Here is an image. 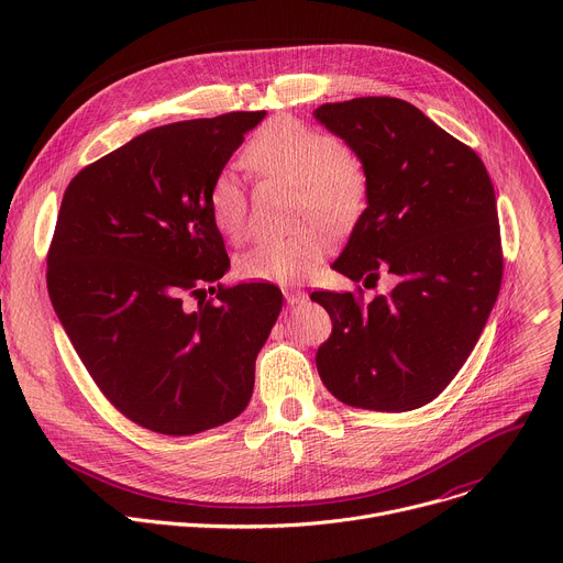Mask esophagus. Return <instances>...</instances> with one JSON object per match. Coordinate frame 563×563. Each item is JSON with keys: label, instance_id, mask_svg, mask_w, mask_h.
<instances>
[{"label": "esophagus", "instance_id": "34e87169", "mask_svg": "<svg viewBox=\"0 0 563 563\" xmlns=\"http://www.w3.org/2000/svg\"><path fill=\"white\" fill-rule=\"evenodd\" d=\"M285 300H287V305L296 307V305H302V302L307 300V294H305L302 289H296V287H287V289H285Z\"/></svg>", "mask_w": 563, "mask_h": 563}]
</instances>
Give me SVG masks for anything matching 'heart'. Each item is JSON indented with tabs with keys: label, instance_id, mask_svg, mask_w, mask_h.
<instances>
[{
	"label": "heart",
	"instance_id": "heart-1",
	"mask_svg": "<svg viewBox=\"0 0 563 563\" xmlns=\"http://www.w3.org/2000/svg\"><path fill=\"white\" fill-rule=\"evenodd\" d=\"M247 163L265 174L298 185V213L320 216L345 227L365 209L369 178L363 159L332 133L280 115L263 124L245 151ZM209 216L227 238H238L247 222V194L231 172H220L207 194ZM332 238L323 224H307L285 235H265L235 258L245 280L296 283L328 254Z\"/></svg>",
	"mask_w": 563,
	"mask_h": 563
}]
</instances>
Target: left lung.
Masks as SVG:
<instances>
[{"label":"left lung","mask_w":563,"mask_h":563,"mask_svg":"<svg viewBox=\"0 0 563 563\" xmlns=\"http://www.w3.org/2000/svg\"><path fill=\"white\" fill-rule=\"evenodd\" d=\"M316 120L343 137L369 178L367 209L334 269L374 289L313 291L332 316L316 367L345 406L408 412L434 400L474 350L499 296L497 200L481 157L415 104L354 98Z\"/></svg>","instance_id":"1"}]
</instances>
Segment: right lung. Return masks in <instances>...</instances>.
Wrapping results in <instances>:
<instances>
[{"label": "right lung", "mask_w": 563, "mask_h": 563, "mask_svg": "<svg viewBox=\"0 0 563 563\" xmlns=\"http://www.w3.org/2000/svg\"><path fill=\"white\" fill-rule=\"evenodd\" d=\"M265 111L151 129L66 187L46 285L79 361L129 421L169 437L235 419L283 307L229 269L207 194Z\"/></svg>", "instance_id": "obj_1"}]
</instances>
